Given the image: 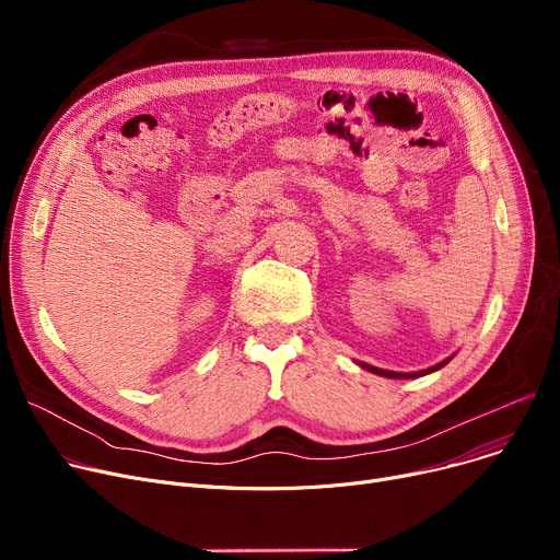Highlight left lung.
Segmentation results:
<instances>
[{
	"mask_svg": "<svg viewBox=\"0 0 560 560\" xmlns=\"http://www.w3.org/2000/svg\"><path fill=\"white\" fill-rule=\"evenodd\" d=\"M452 357H454V354H450L447 359L439 361V364H434V366H430V369H424V371H416V373H396V371H384V369H377V366H371V364H366V361H357V364H359L361 369H364V371H369V373H375V375H382V377H390V380H413V377L430 375V373H434V371L443 369L445 364H450Z\"/></svg>",
	"mask_w": 560,
	"mask_h": 560,
	"instance_id": "left-lung-1",
	"label": "left lung"
}]
</instances>
